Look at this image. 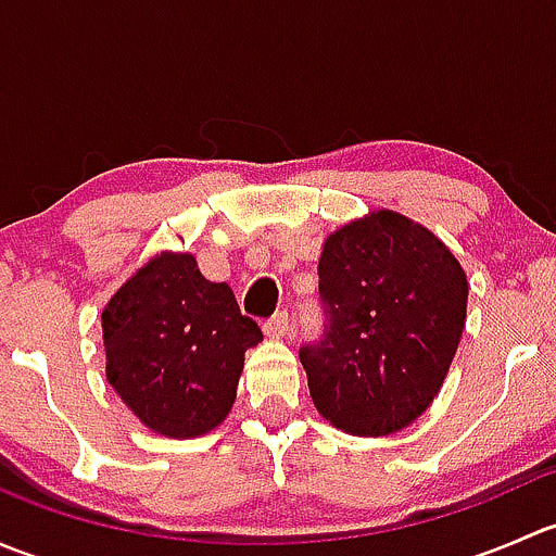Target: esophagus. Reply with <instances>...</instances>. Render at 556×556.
<instances>
[{
  "mask_svg": "<svg viewBox=\"0 0 556 556\" xmlns=\"http://www.w3.org/2000/svg\"><path fill=\"white\" fill-rule=\"evenodd\" d=\"M263 330H266L268 339H285L290 330V317L288 312H277L268 323H263Z\"/></svg>",
  "mask_w": 556,
  "mask_h": 556,
  "instance_id": "esophagus-1",
  "label": "esophagus"
}]
</instances>
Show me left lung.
<instances>
[{
  "label": "left lung",
  "mask_w": 556,
  "mask_h": 556,
  "mask_svg": "<svg viewBox=\"0 0 556 556\" xmlns=\"http://www.w3.org/2000/svg\"><path fill=\"white\" fill-rule=\"evenodd\" d=\"M325 339L301 350L317 412L392 435L433 403L463 339L468 277L430 228L392 210L336 228L319 255Z\"/></svg>",
  "instance_id": "left-lung-1"
}]
</instances>
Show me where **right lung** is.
Segmentation results:
<instances>
[{
	"label": "right lung",
	"instance_id": "obj_1",
	"mask_svg": "<svg viewBox=\"0 0 556 556\" xmlns=\"http://www.w3.org/2000/svg\"><path fill=\"white\" fill-rule=\"evenodd\" d=\"M102 339L112 390L144 428L182 441L228 417L244 352L263 333L190 252L164 250L106 301Z\"/></svg>",
	"mask_w": 556,
	"mask_h": 556
}]
</instances>
